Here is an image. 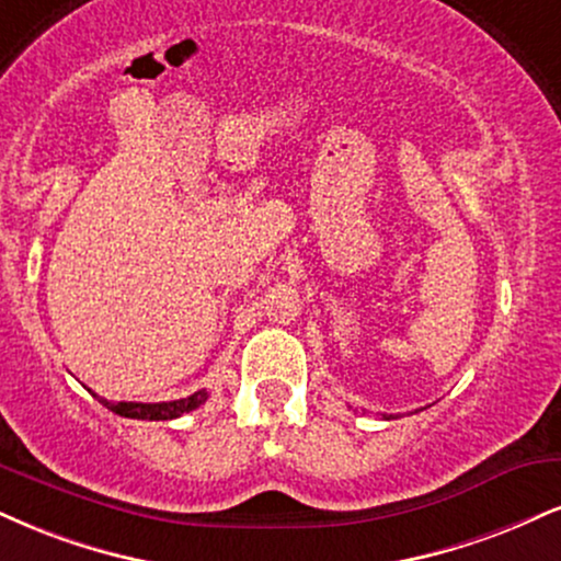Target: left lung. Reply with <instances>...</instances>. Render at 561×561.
Here are the masks:
<instances>
[{"label":"left lung","instance_id":"1","mask_svg":"<svg viewBox=\"0 0 561 561\" xmlns=\"http://www.w3.org/2000/svg\"><path fill=\"white\" fill-rule=\"evenodd\" d=\"M383 417H387V421H391V417H394V415H383Z\"/></svg>","mask_w":561,"mask_h":561}]
</instances>
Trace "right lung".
Returning <instances> with one entry per match:
<instances>
[{"label": "right lung", "instance_id": "1", "mask_svg": "<svg viewBox=\"0 0 561 561\" xmlns=\"http://www.w3.org/2000/svg\"><path fill=\"white\" fill-rule=\"evenodd\" d=\"M206 400H208L206 389H198L195 394L182 397V400H172V402H110L104 400V397H99V402L104 404V408H110L112 413L123 417H135V421H172V417H180L182 413H191V410L201 408Z\"/></svg>", "mask_w": 561, "mask_h": 561}]
</instances>
